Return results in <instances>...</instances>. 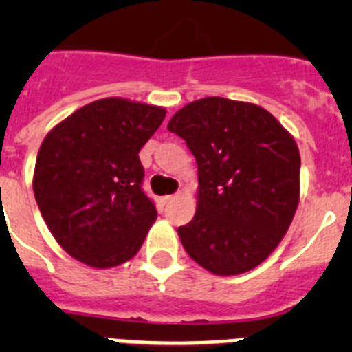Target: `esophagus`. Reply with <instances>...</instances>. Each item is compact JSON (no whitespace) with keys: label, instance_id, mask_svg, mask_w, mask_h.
<instances>
[{"label":"esophagus","instance_id":"obj_1","mask_svg":"<svg viewBox=\"0 0 352 352\" xmlns=\"http://www.w3.org/2000/svg\"><path fill=\"white\" fill-rule=\"evenodd\" d=\"M176 197H178V194H174V195H166V197H164V204H170Z\"/></svg>","mask_w":352,"mask_h":352}]
</instances>
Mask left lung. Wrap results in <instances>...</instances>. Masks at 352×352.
<instances>
[{"label": "left lung", "mask_w": 352, "mask_h": 352, "mask_svg": "<svg viewBox=\"0 0 352 352\" xmlns=\"http://www.w3.org/2000/svg\"><path fill=\"white\" fill-rule=\"evenodd\" d=\"M169 132L197 162V211L178 227L183 248L214 275L256 268L278 247L300 201V151L275 116L208 96L179 109Z\"/></svg>", "instance_id": "1"}]
</instances>
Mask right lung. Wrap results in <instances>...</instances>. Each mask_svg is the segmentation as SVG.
I'll return each mask as SVG.
<instances>
[{
    "instance_id": "right-lung-1",
    "label": "right lung",
    "mask_w": 352,
    "mask_h": 352,
    "mask_svg": "<svg viewBox=\"0 0 352 352\" xmlns=\"http://www.w3.org/2000/svg\"><path fill=\"white\" fill-rule=\"evenodd\" d=\"M166 109L102 98L77 109L45 135L33 192L49 231L74 259L113 268L132 259L157 219L142 190L139 151Z\"/></svg>"
}]
</instances>
